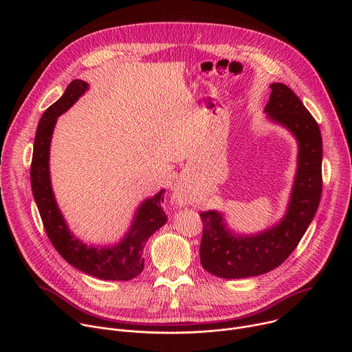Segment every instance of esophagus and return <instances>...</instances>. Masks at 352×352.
I'll list each match as a JSON object with an SVG mask.
<instances>
[{"label":"esophagus","mask_w":352,"mask_h":352,"mask_svg":"<svg viewBox=\"0 0 352 352\" xmlns=\"http://www.w3.org/2000/svg\"><path fill=\"white\" fill-rule=\"evenodd\" d=\"M182 196H184V195H182L179 190H177V192H175V197H177V200H182Z\"/></svg>","instance_id":"34e87169"}]
</instances>
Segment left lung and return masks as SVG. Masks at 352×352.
I'll use <instances>...</instances> for the list:
<instances>
[{
  "label": "left lung",
  "instance_id": "obj_1",
  "mask_svg": "<svg viewBox=\"0 0 352 352\" xmlns=\"http://www.w3.org/2000/svg\"><path fill=\"white\" fill-rule=\"evenodd\" d=\"M265 113L298 140V167L285 216L255 235H236L216 210L202 212L200 263L223 278L259 276L278 267L299 243L318 210L322 196V135L299 97L284 83H272Z\"/></svg>",
  "mask_w": 352,
  "mask_h": 352
}]
</instances>
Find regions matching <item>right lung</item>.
I'll use <instances>...</instances> for the list:
<instances>
[{"label": "right lung", "instance_id": "add662e5", "mask_svg": "<svg viewBox=\"0 0 352 352\" xmlns=\"http://www.w3.org/2000/svg\"><path fill=\"white\" fill-rule=\"evenodd\" d=\"M87 87L89 85L85 80H72L64 94L41 116L36 131L30 166L32 190L48 239L71 266L102 280L128 281L143 270L144 259L142 254L144 243L150 235H153L167 221L162 208L166 189L146 199L139 206L129 231L120 243L110 248H96L87 246L71 234L57 206L50 181V143L57 118L74 106Z\"/></svg>", "mask_w": 352, "mask_h": 352}]
</instances>
